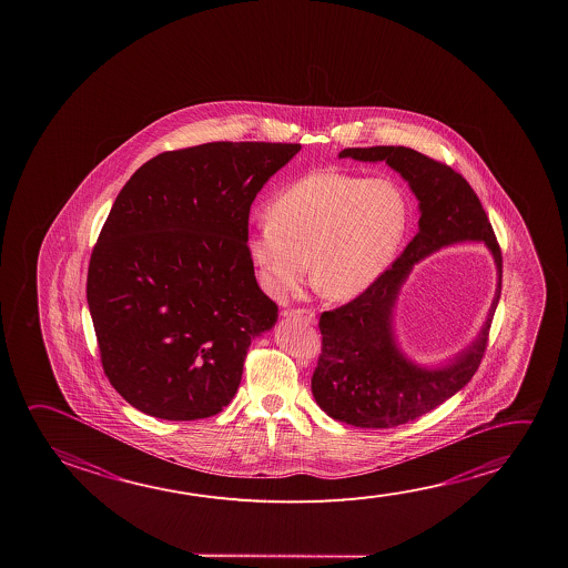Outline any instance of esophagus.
<instances>
[{"mask_svg": "<svg viewBox=\"0 0 568 568\" xmlns=\"http://www.w3.org/2000/svg\"><path fill=\"white\" fill-rule=\"evenodd\" d=\"M285 316L287 318H297V321H303V323H308V325H315L316 323L315 311H311V308H293V311H287Z\"/></svg>", "mask_w": 568, "mask_h": 568, "instance_id": "34e87169", "label": "esophagus"}]
</instances>
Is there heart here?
<instances>
[{"label": "heart", "instance_id": "heart-1", "mask_svg": "<svg viewBox=\"0 0 568 568\" xmlns=\"http://www.w3.org/2000/svg\"><path fill=\"white\" fill-rule=\"evenodd\" d=\"M408 227V197L390 178L316 170L283 187L245 250L270 297L307 280L331 298L364 293L388 270Z\"/></svg>", "mask_w": 568, "mask_h": 568}]
</instances>
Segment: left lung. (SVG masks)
<instances>
[{"label":"left lung","mask_w":568,"mask_h":568,"mask_svg":"<svg viewBox=\"0 0 568 568\" xmlns=\"http://www.w3.org/2000/svg\"><path fill=\"white\" fill-rule=\"evenodd\" d=\"M338 159L386 162L418 197V233L371 287L318 321L323 348L311 390L331 418L356 428H394L428 414L477 373L493 315L501 297L503 257L484 205L454 168L406 146L344 149ZM484 241L498 267V288L486 325L474 344L444 367L426 369L400 353L393 308L413 265L446 244Z\"/></svg>","instance_id":"obj_1"}]
</instances>
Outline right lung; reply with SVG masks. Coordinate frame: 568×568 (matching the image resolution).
<instances>
[{
  "mask_svg": "<svg viewBox=\"0 0 568 568\" xmlns=\"http://www.w3.org/2000/svg\"><path fill=\"white\" fill-rule=\"evenodd\" d=\"M301 144L207 142L132 174L94 245L87 301L112 388L154 418L190 422L232 402L277 305L245 240L263 184Z\"/></svg>",
  "mask_w": 568,
  "mask_h": 568,
  "instance_id": "1",
  "label": "right lung"
}]
</instances>
